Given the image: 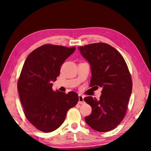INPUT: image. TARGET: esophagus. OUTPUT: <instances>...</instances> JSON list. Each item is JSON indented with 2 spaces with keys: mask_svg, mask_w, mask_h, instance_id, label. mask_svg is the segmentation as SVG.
<instances>
[{
  "mask_svg": "<svg viewBox=\"0 0 151 151\" xmlns=\"http://www.w3.org/2000/svg\"><path fill=\"white\" fill-rule=\"evenodd\" d=\"M84 96L81 94H79V104H84Z\"/></svg>",
  "mask_w": 151,
  "mask_h": 151,
  "instance_id": "esophagus-1",
  "label": "esophagus"
}]
</instances>
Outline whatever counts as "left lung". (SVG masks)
<instances>
[{
  "label": "left lung",
  "instance_id": "left-lung-1",
  "mask_svg": "<svg viewBox=\"0 0 151 151\" xmlns=\"http://www.w3.org/2000/svg\"><path fill=\"white\" fill-rule=\"evenodd\" d=\"M78 50L90 64V86L103 88L99 100L92 96L84 98L92 108V113L85 117V121L96 131H110L125 115L132 90L129 68L122 55L108 44H90Z\"/></svg>",
  "mask_w": 151,
  "mask_h": 151
}]
</instances>
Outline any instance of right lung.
Wrapping results in <instances>:
<instances>
[{
    "label": "right lung",
    "mask_w": 151,
    "mask_h": 151,
    "mask_svg": "<svg viewBox=\"0 0 151 151\" xmlns=\"http://www.w3.org/2000/svg\"><path fill=\"white\" fill-rule=\"evenodd\" d=\"M76 47L47 44L33 50L22 67L17 89L24 115L36 129L43 132L57 129L67 111L79 101L78 94L52 89V82L60 75L62 65Z\"/></svg>",
    "instance_id": "right-lung-1"
}]
</instances>
